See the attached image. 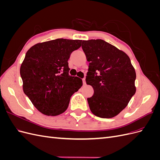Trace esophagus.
<instances>
[{
  "instance_id": "34e87169",
  "label": "esophagus",
  "mask_w": 160,
  "mask_h": 160,
  "mask_svg": "<svg viewBox=\"0 0 160 160\" xmlns=\"http://www.w3.org/2000/svg\"><path fill=\"white\" fill-rule=\"evenodd\" d=\"M82 80H83V85H85L86 84V81H85V78H83V79H82Z\"/></svg>"
}]
</instances>
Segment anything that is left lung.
Segmentation results:
<instances>
[{
    "mask_svg": "<svg viewBox=\"0 0 160 160\" xmlns=\"http://www.w3.org/2000/svg\"><path fill=\"white\" fill-rule=\"evenodd\" d=\"M89 62L86 83L94 89L89 108L101 118H111L128 105L135 93L136 73L127 54L102 39L83 41Z\"/></svg>",
    "mask_w": 160,
    "mask_h": 160,
    "instance_id": "obj_1",
    "label": "left lung"
}]
</instances>
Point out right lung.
Segmentation results:
<instances>
[{
	"mask_svg": "<svg viewBox=\"0 0 160 160\" xmlns=\"http://www.w3.org/2000/svg\"><path fill=\"white\" fill-rule=\"evenodd\" d=\"M81 42L57 38L38 43L27 52L20 69L23 91L42 113L55 116L65 112L71 97L83 85L81 79L69 75L68 63Z\"/></svg>",
	"mask_w": 160,
	"mask_h": 160,
	"instance_id": "right-lung-1",
	"label": "right lung"
}]
</instances>
